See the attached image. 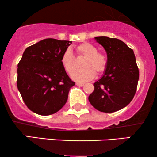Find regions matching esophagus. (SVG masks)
<instances>
[{"instance_id":"esophagus-1","label":"esophagus","mask_w":157,"mask_h":157,"mask_svg":"<svg viewBox=\"0 0 157 157\" xmlns=\"http://www.w3.org/2000/svg\"><path fill=\"white\" fill-rule=\"evenodd\" d=\"M76 85L78 86H82L84 85V84H83V83H79V82H77L76 83Z\"/></svg>"}]
</instances>
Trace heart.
Masks as SVG:
<instances>
[{"mask_svg":"<svg viewBox=\"0 0 157 157\" xmlns=\"http://www.w3.org/2000/svg\"><path fill=\"white\" fill-rule=\"evenodd\" d=\"M75 52L80 57H84L82 62V69L75 71V58L70 50H66L61 57V64L68 74H71L72 78L78 82L91 80L95 75H100L106 69L107 58L103 53L98 52V48L90 42H84L75 47Z\"/></svg>","mask_w":157,"mask_h":157,"instance_id":"heart-1","label":"heart"}]
</instances>
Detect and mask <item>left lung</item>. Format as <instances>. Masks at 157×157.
<instances>
[{
    "label": "left lung",
    "mask_w": 157,
    "mask_h": 157,
    "mask_svg": "<svg viewBox=\"0 0 157 157\" xmlns=\"http://www.w3.org/2000/svg\"><path fill=\"white\" fill-rule=\"evenodd\" d=\"M96 41L107 53L103 76L94 83L89 101L100 112L111 113L126 107L135 95L139 70L133 50L116 38L97 36Z\"/></svg>",
    "instance_id": "obj_1"
}]
</instances>
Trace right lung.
Instances as JSON below:
<instances>
[{
	"instance_id": "obj_1",
	"label": "right lung",
	"mask_w": 157,
	"mask_h": 157,
	"mask_svg": "<svg viewBox=\"0 0 157 157\" xmlns=\"http://www.w3.org/2000/svg\"><path fill=\"white\" fill-rule=\"evenodd\" d=\"M72 42L48 38L29 46L17 65V86L27 107L40 115L56 113L75 85L61 64Z\"/></svg>"
}]
</instances>
